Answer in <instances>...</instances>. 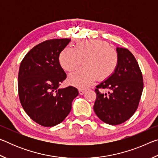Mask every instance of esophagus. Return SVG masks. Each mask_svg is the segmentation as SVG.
Segmentation results:
<instances>
[{
  "instance_id": "34e87169",
  "label": "esophagus",
  "mask_w": 158,
  "mask_h": 158,
  "mask_svg": "<svg viewBox=\"0 0 158 158\" xmlns=\"http://www.w3.org/2000/svg\"><path fill=\"white\" fill-rule=\"evenodd\" d=\"M85 92V90H84V89H79V93L80 95H84Z\"/></svg>"
}]
</instances>
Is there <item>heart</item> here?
Here are the masks:
<instances>
[{
    "label": "heart",
    "mask_w": 158,
    "mask_h": 158,
    "mask_svg": "<svg viewBox=\"0 0 158 158\" xmlns=\"http://www.w3.org/2000/svg\"><path fill=\"white\" fill-rule=\"evenodd\" d=\"M59 63L64 70L72 72L81 65L84 68L70 74L68 82L79 89H86L96 79L105 80L113 75L119 63L118 54L108 42L100 40H81L74 47L61 51Z\"/></svg>",
    "instance_id": "b5f03b06"
}]
</instances>
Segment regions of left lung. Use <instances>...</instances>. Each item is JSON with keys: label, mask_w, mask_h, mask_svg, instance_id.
Here are the masks:
<instances>
[{"label": "left lung", "mask_w": 158, "mask_h": 158, "mask_svg": "<svg viewBox=\"0 0 158 158\" xmlns=\"http://www.w3.org/2000/svg\"><path fill=\"white\" fill-rule=\"evenodd\" d=\"M119 63L113 75L98 85L93 109L101 121L116 125L121 124L135 114L143 89V77L136 58L129 50L116 48ZM99 88L110 89L102 94Z\"/></svg>", "instance_id": "left-lung-1"}]
</instances>
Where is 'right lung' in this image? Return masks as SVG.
Returning <instances> with one entry per match:
<instances>
[{
    "label": "right lung",
    "mask_w": 158,
    "mask_h": 158,
    "mask_svg": "<svg viewBox=\"0 0 158 158\" xmlns=\"http://www.w3.org/2000/svg\"><path fill=\"white\" fill-rule=\"evenodd\" d=\"M70 39L44 41L31 49L21 61L18 75V90L21 105L28 116L44 127L63 121L79 95L76 88L59 89L66 73L59 63L61 51Z\"/></svg>",
    "instance_id": "add662e5"
}]
</instances>
